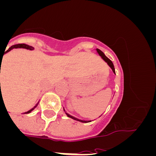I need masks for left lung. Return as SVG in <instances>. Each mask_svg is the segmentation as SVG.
<instances>
[{
  "label": "left lung",
  "instance_id": "left-lung-1",
  "mask_svg": "<svg viewBox=\"0 0 156 156\" xmlns=\"http://www.w3.org/2000/svg\"><path fill=\"white\" fill-rule=\"evenodd\" d=\"M96 51H98V53L99 55H100L101 57L102 58L104 59L105 61L106 62H107V64H108V66H109L110 67H111V69H112V71H113V73H114L115 74V68H114L113 63L112 62L111 60H110L109 58H108L106 57V56L105 55V54L103 53V52L101 51V50H99V49H96ZM66 115H68L69 117H70V118H72V119H75V120H77V121H80V122H90V121H84V120H81V119H77V118H75V117H73V116H72V115H69L68 113H66Z\"/></svg>",
  "mask_w": 156,
  "mask_h": 156
}]
</instances>
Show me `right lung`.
Listing matches in <instances>:
<instances>
[{"label": "right lung", "mask_w": 156, "mask_h": 156, "mask_svg": "<svg viewBox=\"0 0 156 156\" xmlns=\"http://www.w3.org/2000/svg\"><path fill=\"white\" fill-rule=\"evenodd\" d=\"M26 48V49H29V50H34V47H32V46H30V45H27V44H15V45H13V46H12L11 47V48H9L8 49V50L7 51H5V52L4 54H5V53H7V52H8V51H10L11 50H12V49H13V48ZM5 49H6V48H5ZM3 56H4V55H3ZM0 60H1V62H2V60H1V59L0 58ZM1 84V83H0ZM37 105H38V103H37V105H36L35 106H34V108H32V109H30V111H28V112H25V113L27 114V113H30V112L31 111H33V110L34 109V108H36V107H37Z\"/></svg>", "instance_id": "right-lung-1"}]
</instances>
